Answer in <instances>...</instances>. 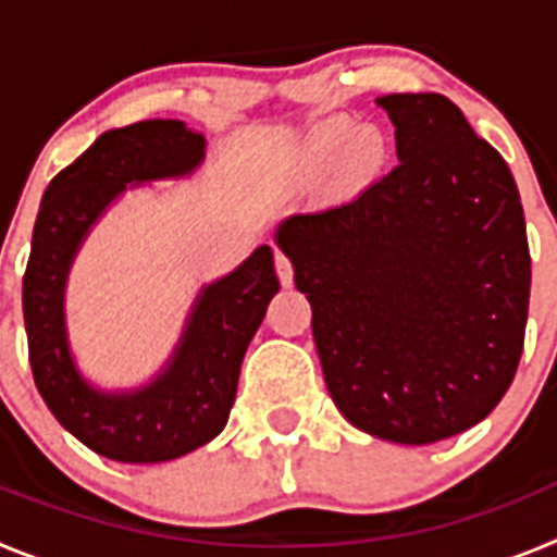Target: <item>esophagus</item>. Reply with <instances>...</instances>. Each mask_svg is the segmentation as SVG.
<instances>
[{
	"instance_id": "obj_1",
	"label": "esophagus",
	"mask_w": 557,
	"mask_h": 557,
	"mask_svg": "<svg viewBox=\"0 0 557 557\" xmlns=\"http://www.w3.org/2000/svg\"><path fill=\"white\" fill-rule=\"evenodd\" d=\"M275 273H278L282 287H293V262H289V256L282 253V250H275Z\"/></svg>"
}]
</instances>
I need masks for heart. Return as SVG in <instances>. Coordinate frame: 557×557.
<instances>
[{"label":"heart","mask_w":557,"mask_h":557,"mask_svg":"<svg viewBox=\"0 0 557 557\" xmlns=\"http://www.w3.org/2000/svg\"><path fill=\"white\" fill-rule=\"evenodd\" d=\"M348 133H351V127L339 125V122L321 127V131H314L312 139H309V145H307V164L309 166L318 164V161H321L334 145H339V141L348 139Z\"/></svg>","instance_id":"heart-1"}]
</instances>
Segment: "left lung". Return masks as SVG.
I'll list each match as a JSON object with an SVG mask.
<instances>
[{"label":"left lung","mask_w":557,"mask_h":557,"mask_svg":"<svg viewBox=\"0 0 557 557\" xmlns=\"http://www.w3.org/2000/svg\"><path fill=\"white\" fill-rule=\"evenodd\" d=\"M398 164L346 203L293 214L275 243L312 307L337 410L424 446L480 424L519 368L530 248L499 152L444 95L376 100Z\"/></svg>","instance_id":"left-lung-1"}]
</instances>
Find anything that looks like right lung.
I'll use <instances>...</instances> for the list:
<instances>
[{
	"label": "right lung",
	"mask_w": 557,
	"mask_h": 557,
	"mask_svg": "<svg viewBox=\"0 0 557 557\" xmlns=\"http://www.w3.org/2000/svg\"><path fill=\"white\" fill-rule=\"evenodd\" d=\"M203 156V133L181 120L136 122L102 133L44 191L22 289L29 366L63 430L108 460H175L218 437L248 343L278 293L273 250L259 245L234 273L200 289L178 346L152 382L108 393L77 371L63 293L83 239L127 184L184 178Z\"/></svg>",
	"instance_id": "1"
}]
</instances>
